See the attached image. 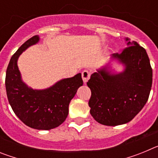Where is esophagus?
Listing matches in <instances>:
<instances>
[{
	"instance_id": "obj_1",
	"label": "esophagus",
	"mask_w": 158,
	"mask_h": 158,
	"mask_svg": "<svg viewBox=\"0 0 158 158\" xmlns=\"http://www.w3.org/2000/svg\"><path fill=\"white\" fill-rule=\"evenodd\" d=\"M82 79H83V81L84 83L86 84L87 83V81H89V79L90 78V72L88 70H84L83 72H82Z\"/></svg>"
}]
</instances>
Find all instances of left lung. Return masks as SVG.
<instances>
[{
  "instance_id": "8db88e82",
  "label": "left lung",
  "mask_w": 158,
  "mask_h": 158,
  "mask_svg": "<svg viewBox=\"0 0 158 158\" xmlns=\"http://www.w3.org/2000/svg\"><path fill=\"white\" fill-rule=\"evenodd\" d=\"M127 46L121 54H112V58L126 66L123 72L111 74L103 68L93 73L87 82L92 93L90 114L106 126L132 120L144 107L151 90L153 70L146 50L135 41L128 42Z\"/></svg>"
}]
</instances>
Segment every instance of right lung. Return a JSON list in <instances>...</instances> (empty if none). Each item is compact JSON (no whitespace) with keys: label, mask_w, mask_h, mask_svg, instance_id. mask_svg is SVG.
I'll use <instances>...</instances> for the list:
<instances>
[{"label":"right lung","mask_w":158,"mask_h":158,"mask_svg":"<svg viewBox=\"0 0 158 158\" xmlns=\"http://www.w3.org/2000/svg\"><path fill=\"white\" fill-rule=\"evenodd\" d=\"M40 40L34 35L12 56L5 77L8 100L16 116L27 126L37 130H51L60 126L69 114V104L78 88L83 85L81 73L57 82L52 87L34 90L21 80L17 66L19 56Z\"/></svg>","instance_id":"1"}]
</instances>
